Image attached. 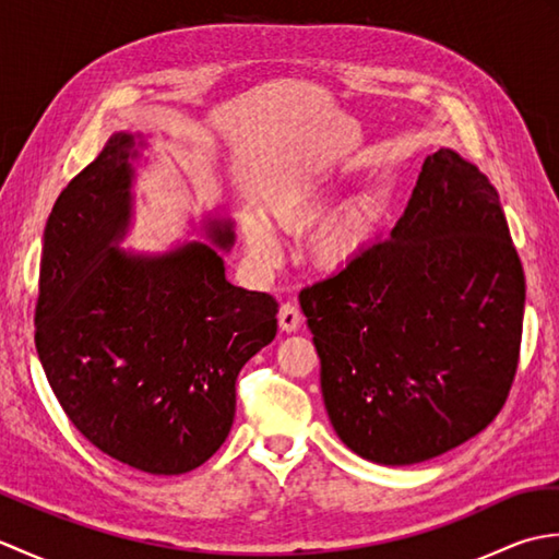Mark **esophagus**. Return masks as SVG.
<instances>
[{"instance_id": "esophagus-1", "label": "esophagus", "mask_w": 559, "mask_h": 559, "mask_svg": "<svg viewBox=\"0 0 559 559\" xmlns=\"http://www.w3.org/2000/svg\"><path fill=\"white\" fill-rule=\"evenodd\" d=\"M278 324H281L283 331H288V334H290V331H298L300 324H302V314L298 310V305L283 302L281 310H278Z\"/></svg>"}]
</instances>
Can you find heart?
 I'll list each match as a JSON object with an SVG mask.
<instances>
[{
  "label": "heart",
  "mask_w": 559,
  "mask_h": 559,
  "mask_svg": "<svg viewBox=\"0 0 559 559\" xmlns=\"http://www.w3.org/2000/svg\"><path fill=\"white\" fill-rule=\"evenodd\" d=\"M331 197V180L326 175H310L288 185L273 197L271 211L281 225L290 230H302L312 225L326 211ZM372 216L362 206L343 209L334 221H329L312 245L314 261L326 271H341L350 266L370 242ZM245 237L252 252L261 259L276 254V237L264 221L254 216L245 218Z\"/></svg>",
  "instance_id": "heart-1"
}]
</instances>
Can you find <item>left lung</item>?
Wrapping results in <instances>:
<instances>
[{"mask_svg": "<svg viewBox=\"0 0 559 559\" xmlns=\"http://www.w3.org/2000/svg\"><path fill=\"white\" fill-rule=\"evenodd\" d=\"M524 302L497 189L439 148L391 237L300 290L341 442L408 466L485 430L514 382Z\"/></svg>", "mask_w": 559, "mask_h": 559, "instance_id": "8db88e82", "label": "left lung"}]
</instances>
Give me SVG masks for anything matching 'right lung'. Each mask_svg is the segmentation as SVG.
I'll return each instance as SVG.
<instances>
[{
    "instance_id": "1",
    "label": "right lung",
    "mask_w": 559,
    "mask_h": 559,
    "mask_svg": "<svg viewBox=\"0 0 559 559\" xmlns=\"http://www.w3.org/2000/svg\"><path fill=\"white\" fill-rule=\"evenodd\" d=\"M132 134H115L55 201L35 348L59 406L93 447L153 476H180L228 437L237 374L276 336L278 302L233 286L204 242L156 257L115 249L132 209ZM209 235L233 245L230 223L213 221Z\"/></svg>"
}]
</instances>
